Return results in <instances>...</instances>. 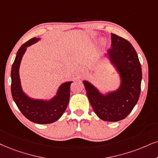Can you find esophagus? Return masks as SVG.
Returning <instances> with one entry per match:
<instances>
[{"mask_svg":"<svg viewBox=\"0 0 158 158\" xmlns=\"http://www.w3.org/2000/svg\"><path fill=\"white\" fill-rule=\"evenodd\" d=\"M80 72L81 73H86L87 72V69L86 68H81L80 69Z\"/></svg>","mask_w":158,"mask_h":158,"instance_id":"1","label":"esophagus"}]
</instances>
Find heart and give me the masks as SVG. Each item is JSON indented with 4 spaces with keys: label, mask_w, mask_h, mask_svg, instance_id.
<instances>
[{
    "label": "heart",
    "mask_w": 158,
    "mask_h": 158,
    "mask_svg": "<svg viewBox=\"0 0 158 158\" xmlns=\"http://www.w3.org/2000/svg\"><path fill=\"white\" fill-rule=\"evenodd\" d=\"M101 46H105V44H106V41H104V40H102V41H101Z\"/></svg>",
    "instance_id": "1"
}]
</instances>
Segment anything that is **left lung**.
<instances>
[{
  "label": "left lung",
  "instance_id": "1",
  "mask_svg": "<svg viewBox=\"0 0 158 158\" xmlns=\"http://www.w3.org/2000/svg\"><path fill=\"white\" fill-rule=\"evenodd\" d=\"M109 60L119 73V89L103 95L88 81H84L87 95L94 111L100 119L117 122L125 119L136 104L141 93L142 78L141 63L131 44L111 33Z\"/></svg>",
  "mask_w": 158,
  "mask_h": 158
}]
</instances>
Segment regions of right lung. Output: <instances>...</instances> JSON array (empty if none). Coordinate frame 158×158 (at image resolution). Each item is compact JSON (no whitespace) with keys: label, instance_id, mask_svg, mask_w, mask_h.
<instances>
[{"label":"right lung","instance_id":"obj_1","mask_svg":"<svg viewBox=\"0 0 158 158\" xmlns=\"http://www.w3.org/2000/svg\"><path fill=\"white\" fill-rule=\"evenodd\" d=\"M33 38L24 44L17 51L11 67V90L12 98L18 109L27 119L38 124H49L57 121L64 113L69 102L70 86L72 81L65 82L60 86L57 95L49 101L35 100L24 93L21 87L19 69L26 48L39 41Z\"/></svg>","mask_w":158,"mask_h":158}]
</instances>
